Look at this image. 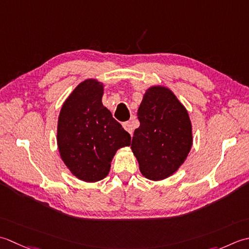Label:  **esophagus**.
<instances>
[{
  "label": "esophagus",
  "mask_w": 249,
  "mask_h": 249,
  "mask_svg": "<svg viewBox=\"0 0 249 249\" xmlns=\"http://www.w3.org/2000/svg\"><path fill=\"white\" fill-rule=\"evenodd\" d=\"M123 126L126 132H129V133L132 135V133H133V128H132V124L130 121H125V123L123 124Z\"/></svg>",
  "instance_id": "esophagus-1"
}]
</instances>
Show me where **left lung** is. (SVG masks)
<instances>
[{"instance_id": "8db88e82", "label": "left lung", "mask_w": 249, "mask_h": 249, "mask_svg": "<svg viewBox=\"0 0 249 249\" xmlns=\"http://www.w3.org/2000/svg\"><path fill=\"white\" fill-rule=\"evenodd\" d=\"M131 149L140 171L150 180L173 175L184 163L192 146L188 111L170 89L153 86L146 90L138 110Z\"/></svg>"}]
</instances>
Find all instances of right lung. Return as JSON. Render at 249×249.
<instances>
[{"instance_id":"obj_1","label":"right lung","mask_w":249,"mask_h":249,"mask_svg":"<svg viewBox=\"0 0 249 249\" xmlns=\"http://www.w3.org/2000/svg\"><path fill=\"white\" fill-rule=\"evenodd\" d=\"M104 86L86 79L65 100L60 110L57 143L61 159L78 179L94 182L105 178L110 162L131 136L103 106Z\"/></svg>"}]
</instances>
